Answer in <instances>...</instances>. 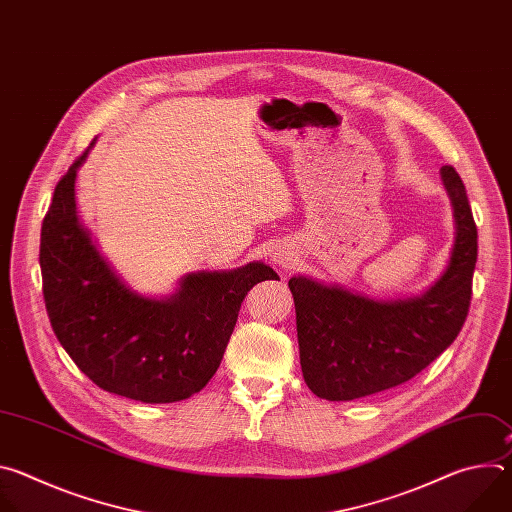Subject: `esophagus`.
<instances>
[{"label": "esophagus", "mask_w": 512, "mask_h": 512, "mask_svg": "<svg viewBox=\"0 0 512 512\" xmlns=\"http://www.w3.org/2000/svg\"><path fill=\"white\" fill-rule=\"evenodd\" d=\"M269 257H271V261H273L275 265H279L281 269H291V267L296 265L298 253H296V249L291 247V245L279 243V245L273 247V251L269 253Z\"/></svg>", "instance_id": "34e87169"}]
</instances>
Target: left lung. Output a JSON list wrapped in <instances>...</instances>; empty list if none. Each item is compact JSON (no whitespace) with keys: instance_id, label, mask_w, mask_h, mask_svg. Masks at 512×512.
<instances>
[{"instance_id":"left-lung-1","label":"left lung","mask_w":512,"mask_h":512,"mask_svg":"<svg viewBox=\"0 0 512 512\" xmlns=\"http://www.w3.org/2000/svg\"><path fill=\"white\" fill-rule=\"evenodd\" d=\"M440 176L456 233L446 269L421 294L371 298L312 275L289 279L304 381L320 399L352 401L397 387L460 334L470 308L478 233L458 172L444 166Z\"/></svg>"}]
</instances>
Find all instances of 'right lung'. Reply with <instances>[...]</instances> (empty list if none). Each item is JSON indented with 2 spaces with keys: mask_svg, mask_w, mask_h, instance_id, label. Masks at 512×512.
Wrapping results in <instances>:
<instances>
[{
  "mask_svg": "<svg viewBox=\"0 0 512 512\" xmlns=\"http://www.w3.org/2000/svg\"><path fill=\"white\" fill-rule=\"evenodd\" d=\"M89 150L56 184L42 223L40 267L52 330L103 391L141 403L188 399L221 367L247 291L277 273L251 261L186 273L170 296L139 294L79 216L75 184Z\"/></svg>",
  "mask_w": 512,
  "mask_h": 512,
  "instance_id": "right-lung-1",
  "label": "right lung"
}]
</instances>
